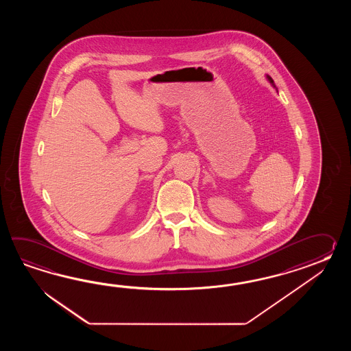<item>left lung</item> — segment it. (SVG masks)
Segmentation results:
<instances>
[{
  "mask_svg": "<svg viewBox=\"0 0 351 351\" xmlns=\"http://www.w3.org/2000/svg\"><path fill=\"white\" fill-rule=\"evenodd\" d=\"M266 79L269 80V84H271V85H272L274 88H276V86H275V84H274V80H272V77H271L269 75H266Z\"/></svg>",
  "mask_w": 351,
  "mask_h": 351,
  "instance_id": "8db88e82",
  "label": "left lung"
}]
</instances>
